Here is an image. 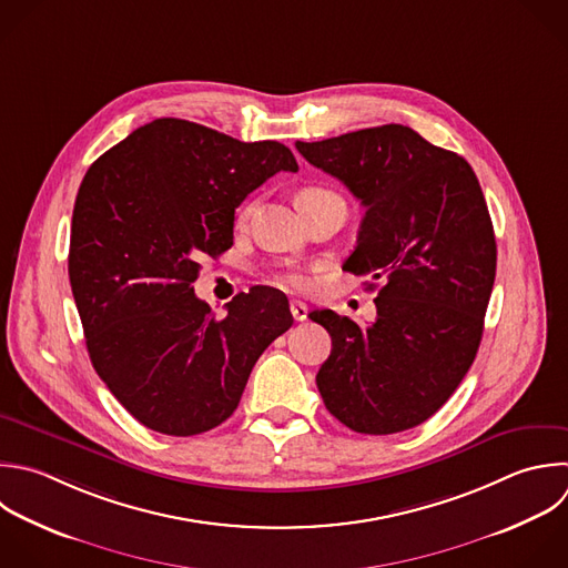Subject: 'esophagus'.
Masks as SVG:
<instances>
[{
    "instance_id": "34e87169",
    "label": "esophagus",
    "mask_w": 568,
    "mask_h": 568,
    "mask_svg": "<svg viewBox=\"0 0 568 568\" xmlns=\"http://www.w3.org/2000/svg\"><path fill=\"white\" fill-rule=\"evenodd\" d=\"M291 315H293L297 322H304L306 315H308V306H306L304 302H300V300H293V302H291Z\"/></svg>"
}]
</instances>
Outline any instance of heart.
<instances>
[{
    "label": "heart",
    "instance_id": "1",
    "mask_svg": "<svg viewBox=\"0 0 568 568\" xmlns=\"http://www.w3.org/2000/svg\"><path fill=\"white\" fill-rule=\"evenodd\" d=\"M326 197H335V193H331V191H326V189H322V186H304V189L297 193V204H300V209H306L308 204L322 202V200H326ZM255 209H257V202L244 204V206L240 209V213H237V222H240V224H246V222L253 217ZM277 280H280V284H284V286H288V288H295V291H302V288L308 286V280H306L304 275H300V273H282V275H277Z\"/></svg>",
    "mask_w": 568,
    "mask_h": 568
}]
</instances>
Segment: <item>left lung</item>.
Returning <instances> with one entry per match:
<instances>
[{"label": "left lung", "instance_id": "8db88e82", "mask_svg": "<svg viewBox=\"0 0 568 568\" xmlns=\"http://www.w3.org/2000/svg\"><path fill=\"white\" fill-rule=\"evenodd\" d=\"M295 146L366 209L342 268L382 280L368 326L328 308L308 315L333 339L320 395L351 430L413 428L442 408L479 348L497 262L479 182L464 158L402 124Z\"/></svg>", "mask_w": 568, "mask_h": 568}]
</instances>
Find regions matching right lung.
<instances>
[{"instance_id":"right-lung-1","label":"right lung","mask_w":568,"mask_h":568,"mask_svg":"<svg viewBox=\"0 0 568 568\" xmlns=\"http://www.w3.org/2000/svg\"><path fill=\"white\" fill-rule=\"evenodd\" d=\"M297 162L162 118L106 151L73 211L69 277L91 362L146 428L191 437L233 415L257 357L291 328L288 300L253 286L215 317L195 297L204 255L233 246L235 209Z\"/></svg>"}]
</instances>
